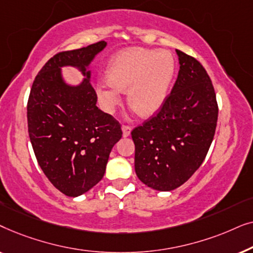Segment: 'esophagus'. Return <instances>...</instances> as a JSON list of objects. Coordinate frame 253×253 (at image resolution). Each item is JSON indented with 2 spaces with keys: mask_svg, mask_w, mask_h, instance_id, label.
Masks as SVG:
<instances>
[{
  "mask_svg": "<svg viewBox=\"0 0 253 253\" xmlns=\"http://www.w3.org/2000/svg\"><path fill=\"white\" fill-rule=\"evenodd\" d=\"M122 132L123 137H129L131 134V127L127 126H122Z\"/></svg>",
  "mask_w": 253,
  "mask_h": 253,
  "instance_id": "1",
  "label": "esophagus"
}]
</instances>
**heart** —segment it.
I'll list each match as a JSON object with an SVG mask.
<instances>
[{"instance_id":"obj_1","label":"heart","mask_w":253,"mask_h":253,"mask_svg":"<svg viewBox=\"0 0 253 253\" xmlns=\"http://www.w3.org/2000/svg\"><path fill=\"white\" fill-rule=\"evenodd\" d=\"M175 58L168 50L132 47L110 58L107 79H101L95 93L102 109L113 113L127 91V103L138 115L151 117L167 101L175 77Z\"/></svg>"}]
</instances>
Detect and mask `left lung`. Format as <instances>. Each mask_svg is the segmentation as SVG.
<instances>
[{
	"label": "left lung",
	"mask_w": 253,
	"mask_h": 253,
	"mask_svg": "<svg viewBox=\"0 0 253 253\" xmlns=\"http://www.w3.org/2000/svg\"><path fill=\"white\" fill-rule=\"evenodd\" d=\"M179 71L160 113L131 132L138 178L171 191L203 164L215 133L217 103L212 82L196 58L176 49Z\"/></svg>",
	"instance_id": "1"
}]
</instances>
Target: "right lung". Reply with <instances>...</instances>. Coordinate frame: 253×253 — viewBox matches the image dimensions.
Returning a JSON list of instances; mask_svg holds the SVG:
<instances>
[{
  "mask_svg": "<svg viewBox=\"0 0 253 253\" xmlns=\"http://www.w3.org/2000/svg\"><path fill=\"white\" fill-rule=\"evenodd\" d=\"M105 41L58 53L34 79L27 103L29 134L38 164L55 188L69 197L87 192L101 181L110 151L122 137L121 126L96 107L89 65ZM77 68L78 84L61 69Z\"/></svg>",
  "mask_w": 253,
  "mask_h": 253,
  "instance_id": "right-lung-1",
  "label": "right lung"
}]
</instances>
